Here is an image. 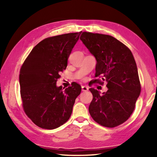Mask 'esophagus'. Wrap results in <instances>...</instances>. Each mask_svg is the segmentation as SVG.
Instances as JSON below:
<instances>
[{"label":"esophagus","mask_w":157,"mask_h":157,"mask_svg":"<svg viewBox=\"0 0 157 157\" xmlns=\"http://www.w3.org/2000/svg\"><path fill=\"white\" fill-rule=\"evenodd\" d=\"M88 87H87L86 86H82V90L83 92H86V91H88Z\"/></svg>","instance_id":"esophagus-1"}]
</instances>
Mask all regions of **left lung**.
<instances>
[{"instance_id": "obj_1", "label": "left lung", "mask_w": 157, "mask_h": 157, "mask_svg": "<svg viewBox=\"0 0 157 157\" xmlns=\"http://www.w3.org/2000/svg\"><path fill=\"white\" fill-rule=\"evenodd\" d=\"M80 40L96 60L95 77L107 82L102 94L90 88L89 112L96 122L114 128L129 119L141 91L137 65L131 51L109 35L83 32ZM94 82L102 84L101 80Z\"/></svg>"}]
</instances>
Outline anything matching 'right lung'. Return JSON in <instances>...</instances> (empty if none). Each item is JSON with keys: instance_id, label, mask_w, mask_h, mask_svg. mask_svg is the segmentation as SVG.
Wrapping results in <instances>:
<instances>
[{"instance_id": "1", "label": "right lung", "mask_w": 157, "mask_h": 157, "mask_svg": "<svg viewBox=\"0 0 157 157\" xmlns=\"http://www.w3.org/2000/svg\"><path fill=\"white\" fill-rule=\"evenodd\" d=\"M82 32L43 40L32 50L20 70V92L24 111L33 123L46 129L68 121L82 88L75 82L63 90L56 86Z\"/></svg>"}]
</instances>
